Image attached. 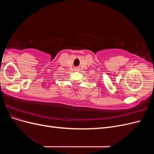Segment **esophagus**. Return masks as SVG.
I'll list each match as a JSON object with an SVG mask.
<instances>
[{
    "mask_svg": "<svg viewBox=\"0 0 154 154\" xmlns=\"http://www.w3.org/2000/svg\"><path fill=\"white\" fill-rule=\"evenodd\" d=\"M77 69H76V70H77Z\"/></svg>",
    "mask_w": 154,
    "mask_h": 154,
    "instance_id": "obj_1",
    "label": "esophagus"
}]
</instances>
